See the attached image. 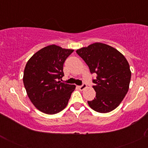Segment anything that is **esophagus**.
<instances>
[{
  "label": "esophagus",
  "mask_w": 148,
  "mask_h": 148,
  "mask_svg": "<svg viewBox=\"0 0 148 148\" xmlns=\"http://www.w3.org/2000/svg\"><path fill=\"white\" fill-rule=\"evenodd\" d=\"M86 88H87V86H86V84H83L82 86H79V88L80 90H84L86 89Z\"/></svg>",
  "instance_id": "obj_1"
}]
</instances>
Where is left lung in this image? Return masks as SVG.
<instances>
[{
    "label": "left lung",
    "mask_w": 148,
    "mask_h": 148,
    "mask_svg": "<svg viewBox=\"0 0 148 148\" xmlns=\"http://www.w3.org/2000/svg\"><path fill=\"white\" fill-rule=\"evenodd\" d=\"M90 71L97 74L93 79L96 97L88 103L98 113H106L115 109L129 90L131 72L128 61L111 46L96 42L77 49Z\"/></svg>",
    "instance_id": "8db88e82"
}]
</instances>
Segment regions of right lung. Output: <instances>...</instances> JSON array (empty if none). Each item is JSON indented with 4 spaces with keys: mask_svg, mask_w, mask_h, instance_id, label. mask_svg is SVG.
Here are the masks:
<instances>
[{
    "mask_svg": "<svg viewBox=\"0 0 148 148\" xmlns=\"http://www.w3.org/2000/svg\"><path fill=\"white\" fill-rule=\"evenodd\" d=\"M74 51L51 45L35 53L28 60L23 81L27 95L39 111L46 114L59 113L67 106L75 85L61 83L63 64Z\"/></svg>",
    "mask_w": 148,
    "mask_h": 148,
    "instance_id": "right-lung-1",
    "label": "right lung"
}]
</instances>
